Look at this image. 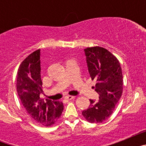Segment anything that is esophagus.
<instances>
[{"label":"esophagus","instance_id":"esophagus-1","mask_svg":"<svg viewBox=\"0 0 146 146\" xmlns=\"http://www.w3.org/2000/svg\"><path fill=\"white\" fill-rule=\"evenodd\" d=\"M75 98V96H66L65 99H68V100H72V99H74Z\"/></svg>","mask_w":146,"mask_h":146}]
</instances>
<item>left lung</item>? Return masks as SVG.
<instances>
[{
  "label": "left lung",
  "mask_w": 146,
  "mask_h": 146,
  "mask_svg": "<svg viewBox=\"0 0 146 146\" xmlns=\"http://www.w3.org/2000/svg\"><path fill=\"white\" fill-rule=\"evenodd\" d=\"M88 72L96 80L95 91L99 100L90 99L91 104L82 113L89 123H102L114 111L123 93V75L119 60L107 49L102 47L85 49Z\"/></svg>",
  "instance_id": "obj_1"
}]
</instances>
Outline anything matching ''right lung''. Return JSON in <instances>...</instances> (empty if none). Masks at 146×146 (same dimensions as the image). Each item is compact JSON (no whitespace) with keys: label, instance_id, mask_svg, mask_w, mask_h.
I'll return each mask as SVG.
<instances>
[{"label":"right lung","instance_id":"right-lung-1","mask_svg":"<svg viewBox=\"0 0 146 146\" xmlns=\"http://www.w3.org/2000/svg\"><path fill=\"white\" fill-rule=\"evenodd\" d=\"M40 68V49L23 60L17 74V91L22 104L31 118L40 125L50 126L61 116L64 110L62 102L40 97L43 93Z\"/></svg>","mask_w":146,"mask_h":146}]
</instances>
